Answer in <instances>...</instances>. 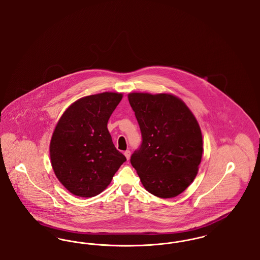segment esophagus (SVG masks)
<instances>
[{
	"mask_svg": "<svg viewBox=\"0 0 260 260\" xmlns=\"http://www.w3.org/2000/svg\"><path fill=\"white\" fill-rule=\"evenodd\" d=\"M124 155L125 156V158L128 160V159H129V157H131V151H129V150L124 151Z\"/></svg>",
	"mask_w": 260,
	"mask_h": 260,
	"instance_id": "esophagus-1",
	"label": "esophagus"
}]
</instances>
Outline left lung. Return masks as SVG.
Segmentation results:
<instances>
[{"label":"left lung","mask_w":260,"mask_h":260,"mask_svg":"<svg viewBox=\"0 0 260 260\" xmlns=\"http://www.w3.org/2000/svg\"><path fill=\"white\" fill-rule=\"evenodd\" d=\"M127 98L142 136L131 162L149 193L159 198L176 197L198 173L203 155L198 122L173 94L132 92Z\"/></svg>","instance_id":"obj_1"}]
</instances>
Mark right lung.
<instances>
[{
    "label": "right lung",
    "mask_w": 260,
    "mask_h": 260,
    "mask_svg": "<svg viewBox=\"0 0 260 260\" xmlns=\"http://www.w3.org/2000/svg\"><path fill=\"white\" fill-rule=\"evenodd\" d=\"M122 98V93L102 92L78 99L54 128L50 144L51 166L62 185L75 196L100 194L126 161L107 128Z\"/></svg>",
    "instance_id": "add662e5"
}]
</instances>
